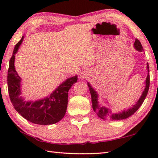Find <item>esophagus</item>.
Returning a JSON list of instances; mask_svg holds the SVG:
<instances>
[{
  "mask_svg": "<svg viewBox=\"0 0 158 158\" xmlns=\"http://www.w3.org/2000/svg\"><path fill=\"white\" fill-rule=\"evenodd\" d=\"M83 77H84V75H83Z\"/></svg>",
  "mask_w": 158,
  "mask_h": 158,
  "instance_id": "obj_1",
  "label": "esophagus"
}]
</instances>
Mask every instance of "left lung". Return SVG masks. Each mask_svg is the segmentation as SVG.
Returning a JSON list of instances; mask_svg holds the SVG:
<instances>
[{
	"label": "left lung",
	"instance_id": "obj_1",
	"mask_svg": "<svg viewBox=\"0 0 158 158\" xmlns=\"http://www.w3.org/2000/svg\"><path fill=\"white\" fill-rule=\"evenodd\" d=\"M134 47L136 50L138 52H141L143 51V47L141 45V42L137 39L135 40V43H134ZM147 71H148V74H147V77L145 81V89H144L142 94L140 96V98L137 101L135 105L132 106V107L127 109V110H123L122 112H118V113H112L110 109L105 107L104 106H100L99 105L98 102V94L96 90L93 89V88L90 85V83L88 82V86L89 87L90 93L91 95V101H92V106L93 109L94 111L97 114L98 116L102 119H110L112 121H118V120H123L126 119L127 118L132 116L133 114H135L136 111L138 110V109L140 107L141 105H142L144 100L146 97L147 94H148L149 85H150V76H149V66L148 63H147Z\"/></svg>",
	"mask_w": 158,
	"mask_h": 158
}]
</instances>
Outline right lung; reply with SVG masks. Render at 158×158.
<instances>
[{"label": "right lung", "instance_id": "add662e5", "mask_svg": "<svg viewBox=\"0 0 158 158\" xmlns=\"http://www.w3.org/2000/svg\"><path fill=\"white\" fill-rule=\"evenodd\" d=\"M24 36L15 45L10 60L7 73V86L10 100L15 110L25 119L35 124L52 125L59 122L65 116L68 100V91L77 81V76L67 79L49 95L35 101L25 100L21 96V81L15 68V54L22 43Z\"/></svg>", "mask_w": 158, "mask_h": 158}]
</instances>
